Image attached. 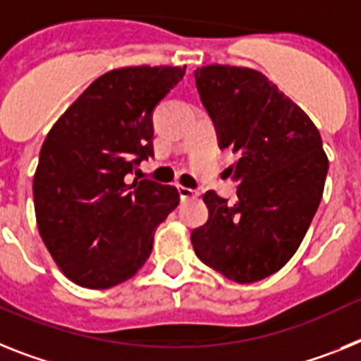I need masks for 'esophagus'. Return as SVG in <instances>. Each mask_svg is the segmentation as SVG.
Masks as SVG:
<instances>
[{
    "label": "esophagus",
    "instance_id": "obj_1",
    "mask_svg": "<svg viewBox=\"0 0 361 361\" xmlns=\"http://www.w3.org/2000/svg\"><path fill=\"white\" fill-rule=\"evenodd\" d=\"M178 192H180L181 202H185V200H192L198 196V190L189 189V187H183V185H178Z\"/></svg>",
    "mask_w": 361,
    "mask_h": 361
}]
</instances>
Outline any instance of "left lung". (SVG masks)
<instances>
[{
  "label": "left lung",
  "mask_w": 361,
  "mask_h": 361,
  "mask_svg": "<svg viewBox=\"0 0 361 361\" xmlns=\"http://www.w3.org/2000/svg\"><path fill=\"white\" fill-rule=\"evenodd\" d=\"M221 149L240 156L234 205L203 196L209 219L190 234L205 265L238 283L280 271L293 258L324 194L329 159L318 128L262 72L231 65L194 71Z\"/></svg>",
  "instance_id": "left-lung-1"
}]
</instances>
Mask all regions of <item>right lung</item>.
<instances>
[{"mask_svg": "<svg viewBox=\"0 0 361 361\" xmlns=\"http://www.w3.org/2000/svg\"><path fill=\"white\" fill-rule=\"evenodd\" d=\"M183 74L185 67L114 68L47 134L32 185L37 228L76 285L109 289L133 278L156 227L180 203L176 187L130 174L154 156L152 111Z\"/></svg>", "mask_w": 361, "mask_h": 361, "instance_id": "add662e5", "label": "right lung"}]
</instances>
